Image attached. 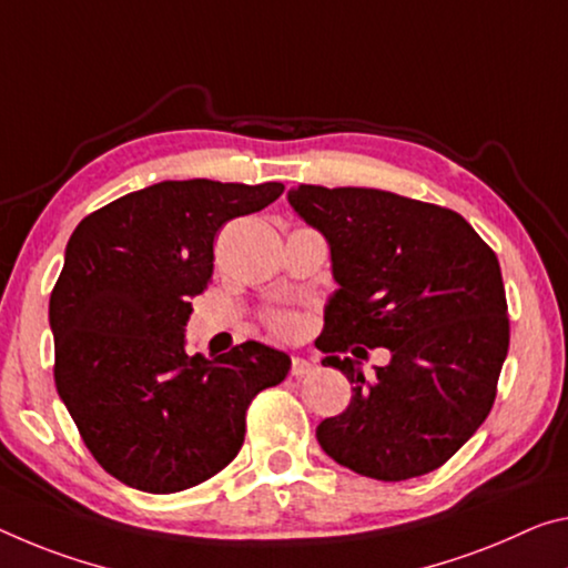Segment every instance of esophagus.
I'll return each mask as SVG.
<instances>
[{
	"instance_id": "esophagus-1",
	"label": "esophagus",
	"mask_w": 568,
	"mask_h": 568,
	"mask_svg": "<svg viewBox=\"0 0 568 568\" xmlns=\"http://www.w3.org/2000/svg\"><path fill=\"white\" fill-rule=\"evenodd\" d=\"M313 368V362H308V358H301V356H293V366H291V374L295 376V379H303L305 374H311Z\"/></svg>"
}]
</instances>
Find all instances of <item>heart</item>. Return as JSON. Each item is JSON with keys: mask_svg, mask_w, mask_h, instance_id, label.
<instances>
[{"mask_svg": "<svg viewBox=\"0 0 568 568\" xmlns=\"http://www.w3.org/2000/svg\"><path fill=\"white\" fill-rule=\"evenodd\" d=\"M303 316L295 311H267L265 326L281 338H295L303 331Z\"/></svg>", "mask_w": 568, "mask_h": 568, "instance_id": "heart-1", "label": "heart"}]
</instances>
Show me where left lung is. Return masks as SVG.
Segmentation results:
<instances>
[{"label":"left lung","mask_w":568,"mask_h":568,"mask_svg":"<svg viewBox=\"0 0 568 568\" xmlns=\"http://www.w3.org/2000/svg\"><path fill=\"white\" fill-rule=\"evenodd\" d=\"M287 202L331 245L338 291L316 348L354 384L316 429L323 453L386 483L437 470L498 394L510 344L498 257L457 212L382 189L301 184ZM379 345L393 362L366 381L355 358Z\"/></svg>","instance_id":"8db88e82"}]
</instances>
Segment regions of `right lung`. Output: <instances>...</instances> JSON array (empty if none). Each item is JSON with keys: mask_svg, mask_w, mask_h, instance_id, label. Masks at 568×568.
Masks as SVG:
<instances>
[{"mask_svg": "<svg viewBox=\"0 0 568 568\" xmlns=\"http://www.w3.org/2000/svg\"><path fill=\"white\" fill-rule=\"evenodd\" d=\"M281 182H161L78 224L50 295L55 386L90 455L143 493L194 488L245 443L250 402L291 372L257 341L189 356L184 326L212 281L224 222L265 210Z\"/></svg>", "mask_w": 568, "mask_h": 568, "instance_id": "1", "label": "right lung"}]
</instances>
